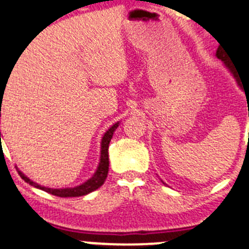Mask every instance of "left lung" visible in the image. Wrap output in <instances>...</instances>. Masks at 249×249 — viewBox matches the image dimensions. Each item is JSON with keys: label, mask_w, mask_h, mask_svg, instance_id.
Instances as JSON below:
<instances>
[{"label": "left lung", "mask_w": 249, "mask_h": 249, "mask_svg": "<svg viewBox=\"0 0 249 249\" xmlns=\"http://www.w3.org/2000/svg\"><path fill=\"white\" fill-rule=\"evenodd\" d=\"M219 46H221V44H219ZM216 55H217V58H218V59H221V60H223V62H225L226 66H227L228 68H230V71H232V73H233L234 78H236V79L238 80V83H239L238 74H237V71H236V69H234V67L230 63V57H228L227 52H226V49H223L222 47H218V48H217Z\"/></svg>", "instance_id": "obj_1"}]
</instances>
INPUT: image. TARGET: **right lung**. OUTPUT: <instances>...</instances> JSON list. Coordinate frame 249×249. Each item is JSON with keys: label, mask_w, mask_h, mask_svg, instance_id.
<instances>
[{"label": "right lung", "mask_w": 249, "mask_h": 249, "mask_svg": "<svg viewBox=\"0 0 249 249\" xmlns=\"http://www.w3.org/2000/svg\"><path fill=\"white\" fill-rule=\"evenodd\" d=\"M2 93H3V89H2ZM2 103V102H1ZM2 107V104H1ZM119 126V123H115L110 129L104 134L102 139V152H100V162L99 166H98L97 171L95 174L89 178L87 182L82 183V185L77 186V187H71V189H48V187H43V186L38 185V183L33 182L32 180L24 176L21 171H18L19 176L23 178L26 182H28L30 185L35 186L37 189H41L43 191L48 192V194H52L54 196L58 197H79V196H84V195H88L89 192L94 191V190L99 189L100 186L104 183L105 178L108 176V171H109V142H110L111 138H113L114 131L116 130V127Z\"/></svg>", "instance_id": "right-lung-1"}]
</instances>
